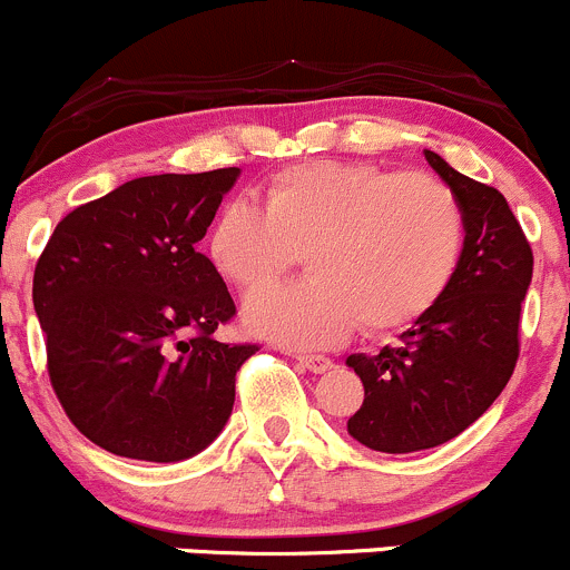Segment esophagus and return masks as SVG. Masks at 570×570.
<instances>
[{"instance_id":"1","label":"esophagus","mask_w":570,"mask_h":570,"mask_svg":"<svg viewBox=\"0 0 570 570\" xmlns=\"http://www.w3.org/2000/svg\"><path fill=\"white\" fill-rule=\"evenodd\" d=\"M296 362L302 367H307L309 373H326L332 371V360L328 356H318V354H298Z\"/></svg>"}]
</instances>
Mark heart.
<instances>
[{"mask_svg": "<svg viewBox=\"0 0 570 570\" xmlns=\"http://www.w3.org/2000/svg\"><path fill=\"white\" fill-rule=\"evenodd\" d=\"M466 222L455 191L428 173L309 161L263 186V205L230 199L208 236L214 266L261 291L304 252L309 277L246 302V326L302 348L343 340L362 321L401 332L431 313L459 274Z\"/></svg>", "mask_w": 570, "mask_h": 570, "instance_id": "obj_1", "label": "heart"}]
</instances>
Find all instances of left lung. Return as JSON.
I'll list each match as a JSON object with an SVG mask.
<instances>
[{
	"instance_id": "8db88e82",
	"label": "left lung",
	"mask_w": 570,
	"mask_h": 570,
	"mask_svg": "<svg viewBox=\"0 0 570 570\" xmlns=\"http://www.w3.org/2000/svg\"><path fill=\"white\" fill-rule=\"evenodd\" d=\"M425 158L459 197L466 242L459 274L431 313L395 345L345 360L365 386L348 433L379 453L439 448L500 397L519 360L521 302L532 283L530 242L508 199L433 150Z\"/></svg>"
}]
</instances>
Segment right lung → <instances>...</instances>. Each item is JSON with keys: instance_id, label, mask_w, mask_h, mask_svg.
Here are the masks:
<instances>
[{"instance_id": "1", "label": "right lung", "mask_w": 570, "mask_h": 570, "mask_svg": "<svg viewBox=\"0 0 570 570\" xmlns=\"http://www.w3.org/2000/svg\"><path fill=\"white\" fill-rule=\"evenodd\" d=\"M238 167L148 175L73 208L32 279L49 379L68 420L122 459L173 463L208 448L257 345L216 340L236 315L197 252Z\"/></svg>"}]
</instances>
